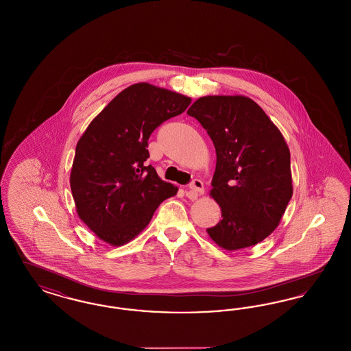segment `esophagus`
I'll return each mask as SVG.
<instances>
[{
  "label": "esophagus",
  "instance_id": "obj_1",
  "mask_svg": "<svg viewBox=\"0 0 351 351\" xmlns=\"http://www.w3.org/2000/svg\"><path fill=\"white\" fill-rule=\"evenodd\" d=\"M204 192H205L204 182H201L199 179H195V180H192V182L188 186L186 196L189 197V198H196L197 196L202 195Z\"/></svg>",
  "mask_w": 351,
  "mask_h": 351
}]
</instances>
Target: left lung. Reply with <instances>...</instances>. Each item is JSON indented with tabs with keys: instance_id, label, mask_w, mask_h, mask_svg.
<instances>
[{
	"instance_id": "1",
	"label": "left lung",
	"mask_w": 351,
	"mask_h": 351,
	"mask_svg": "<svg viewBox=\"0 0 351 351\" xmlns=\"http://www.w3.org/2000/svg\"><path fill=\"white\" fill-rule=\"evenodd\" d=\"M186 113L206 129L217 153L210 196L222 219L206 230L209 237L227 251L263 241L293 196L290 150L280 129L243 95L202 97Z\"/></svg>"
}]
</instances>
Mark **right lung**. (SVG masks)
<instances>
[{
	"label": "right lung",
	"instance_id": "add662e5",
	"mask_svg": "<svg viewBox=\"0 0 351 351\" xmlns=\"http://www.w3.org/2000/svg\"><path fill=\"white\" fill-rule=\"evenodd\" d=\"M191 101L153 84H132L84 130L73 160L71 195L78 217L103 241L119 247L136 238L156 208L178 193V186L145 165L147 141Z\"/></svg>",
	"mask_w": 351,
	"mask_h": 351
}]
</instances>
